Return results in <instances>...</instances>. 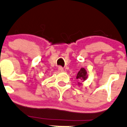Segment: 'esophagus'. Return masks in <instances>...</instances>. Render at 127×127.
Instances as JSON below:
<instances>
[{
	"mask_svg": "<svg viewBox=\"0 0 127 127\" xmlns=\"http://www.w3.org/2000/svg\"><path fill=\"white\" fill-rule=\"evenodd\" d=\"M58 71L59 72H63V71H64V68L62 66H59V67L58 68Z\"/></svg>",
	"mask_w": 127,
	"mask_h": 127,
	"instance_id": "esophagus-1",
	"label": "esophagus"
}]
</instances>
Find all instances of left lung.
<instances>
[{
    "instance_id": "obj_1",
    "label": "left lung",
    "mask_w": 127,
    "mask_h": 127,
    "mask_svg": "<svg viewBox=\"0 0 127 127\" xmlns=\"http://www.w3.org/2000/svg\"><path fill=\"white\" fill-rule=\"evenodd\" d=\"M88 78V74L87 71L85 70V68H81L80 69V71H78V73H77V75H76V79L79 80L80 81H84L87 79ZM78 85L80 86L81 85V83L78 82Z\"/></svg>"
}]
</instances>
